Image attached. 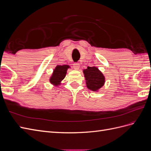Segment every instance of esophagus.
I'll list each match as a JSON object with an SVG mask.
<instances>
[{"label": "esophagus", "mask_w": 151, "mask_h": 151, "mask_svg": "<svg viewBox=\"0 0 151 151\" xmlns=\"http://www.w3.org/2000/svg\"><path fill=\"white\" fill-rule=\"evenodd\" d=\"M73 67L75 70H79V67H80V65L79 63H74V65H73Z\"/></svg>", "instance_id": "34e87169"}]
</instances>
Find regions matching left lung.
Here are the masks:
<instances>
[{
    "label": "left lung",
    "instance_id": "obj_1",
    "mask_svg": "<svg viewBox=\"0 0 151 151\" xmlns=\"http://www.w3.org/2000/svg\"><path fill=\"white\" fill-rule=\"evenodd\" d=\"M86 86L89 89L97 92L105 83V77L103 73L96 67H88L83 70Z\"/></svg>",
    "mask_w": 151,
    "mask_h": 151
}]
</instances>
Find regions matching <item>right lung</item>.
<instances>
[{"mask_svg": "<svg viewBox=\"0 0 151 151\" xmlns=\"http://www.w3.org/2000/svg\"><path fill=\"white\" fill-rule=\"evenodd\" d=\"M70 68L68 65H57L53 70L52 75L50 77V83L55 86H58L61 84L62 81L65 78L67 74V70Z\"/></svg>", "mask_w": 151, "mask_h": 151, "instance_id": "obj_1", "label": "right lung"}]
</instances>
